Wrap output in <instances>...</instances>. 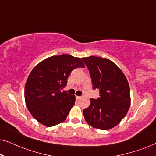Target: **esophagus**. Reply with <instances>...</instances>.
I'll list each match as a JSON object with an SVG mask.
<instances>
[{
  "mask_svg": "<svg viewBox=\"0 0 156 156\" xmlns=\"http://www.w3.org/2000/svg\"><path fill=\"white\" fill-rule=\"evenodd\" d=\"M81 99V97H78V96H76V100H80Z\"/></svg>",
  "mask_w": 156,
  "mask_h": 156,
  "instance_id": "esophagus-1",
  "label": "esophagus"
}]
</instances>
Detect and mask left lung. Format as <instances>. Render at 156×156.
Segmentation results:
<instances>
[{"label":"left lung","instance_id":"obj_1","mask_svg":"<svg viewBox=\"0 0 156 156\" xmlns=\"http://www.w3.org/2000/svg\"><path fill=\"white\" fill-rule=\"evenodd\" d=\"M88 68L98 99L83 111L87 123L101 130L116 126L126 115L131 103L129 83L122 71L109 59L91 56L82 58Z\"/></svg>","mask_w":156,"mask_h":156}]
</instances>
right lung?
I'll list each match as a JSON object with an SVG mask.
<instances>
[{"instance_id": "add662e5", "label": "right lung", "mask_w": 156, "mask_h": 156, "mask_svg": "<svg viewBox=\"0 0 156 156\" xmlns=\"http://www.w3.org/2000/svg\"><path fill=\"white\" fill-rule=\"evenodd\" d=\"M78 67H84L80 58L61 55L44 59L32 70L25 84V99L38 122L50 127L65 120L75 97L61 89L67 85L70 72Z\"/></svg>"}]
</instances>
